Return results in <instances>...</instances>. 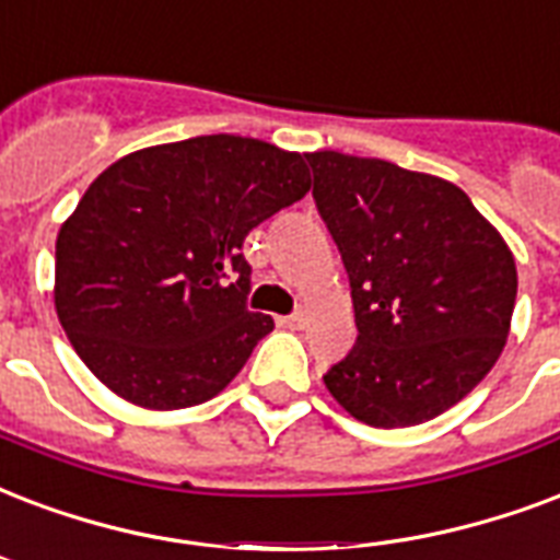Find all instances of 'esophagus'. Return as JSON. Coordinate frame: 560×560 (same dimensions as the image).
<instances>
[{"mask_svg":"<svg viewBox=\"0 0 560 560\" xmlns=\"http://www.w3.org/2000/svg\"><path fill=\"white\" fill-rule=\"evenodd\" d=\"M279 323L284 328H302V323H305V317H302V314H288V317H279Z\"/></svg>","mask_w":560,"mask_h":560,"instance_id":"34e87169","label":"esophagus"}]
</instances>
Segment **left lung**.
<instances>
[{
  "mask_svg": "<svg viewBox=\"0 0 560 560\" xmlns=\"http://www.w3.org/2000/svg\"><path fill=\"white\" fill-rule=\"evenodd\" d=\"M358 340L326 375L355 420L405 429L460 402L505 347L517 267L469 196L390 161L311 152Z\"/></svg>",
  "mask_w": 560,
  "mask_h": 560,
  "instance_id": "8db88e82",
  "label": "left lung"
}]
</instances>
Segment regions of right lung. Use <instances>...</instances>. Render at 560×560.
I'll return each instance as SVG.
<instances>
[{
    "instance_id": "add662e5",
    "label": "right lung",
    "mask_w": 560,
    "mask_h": 560,
    "mask_svg": "<svg viewBox=\"0 0 560 560\" xmlns=\"http://www.w3.org/2000/svg\"><path fill=\"white\" fill-rule=\"evenodd\" d=\"M308 190L299 152L237 135L110 164L55 243V311L88 370L152 411L220 394L272 331L243 241Z\"/></svg>"
}]
</instances>
